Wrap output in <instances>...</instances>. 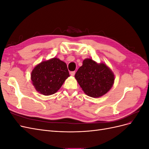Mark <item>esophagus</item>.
Here are the masks:
<instances>
[{
	"instance_id": "34e87169",
	"label": "esophagus",
	"mask_w": 149,
	"mask_h": 149,
	"mask_svg": "<svg viewBox=\"0 0 149 149\" xmlns=\"http://www.w3.org/2000/svg\"><path fill=\"white\" fill-rule=\"evenodd\" d=\"M70 75H71V76H74V74H75V71H71L70 73Z\"/></svg>"
}]
</instances>
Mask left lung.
<instances>
[{
  "instance_id": "obj_1",
  "label": "left lung",
  "mask_w": 149,
  "mask_h": 149,
  "mask_svg": "<svg viewBox=\"0 0 149 149\" xmlns=\"http://www.w3.org/2000/svg\"><path fill=\"white\" fill-rule=\"evenodd\" d=\"M74 77L84 93L88 96L100 97L112 87L114 74L104 63H97L91 58H86Z\"/></svg>"
}]
</instances>
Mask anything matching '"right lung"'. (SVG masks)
I'll list each match as a JSON object with an SVG mask.
<instances>
[{
	"label": "right lung",
	"mask_w": 149,
	"mask_h": 149,
	"mask_svg": "<svg viewBox=\"0 0 149 149\" xmlns=\"http://www.w3.org/2000/svg\"><path fill=\"white\" fill-rule=\"evenodd\" d=\"M69 76L66 64L55 57L36 66L31 73V80L37 91L49 96L56 93Z\"/></svg>",
	"instance_id": "obj_1"
}]
</instances>
